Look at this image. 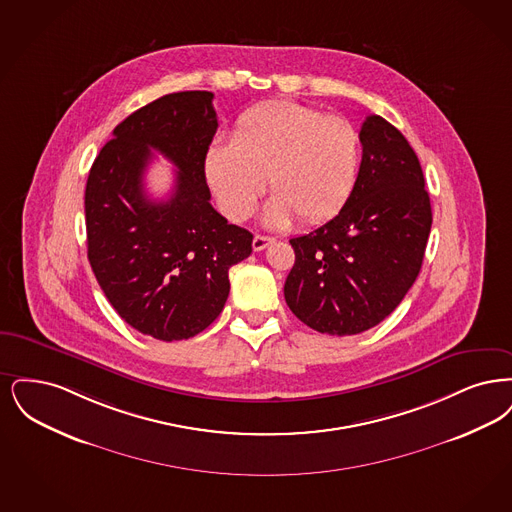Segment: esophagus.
<instances>
[{
	"label": "esophagus",
	"instance_id": "1",
	"mask_svg": "<svg viewBox=\"0 0 512 512\" xmlns=\"http://www.w3.org/2000/svg\"><path fill=\"white\" fill-rule=\"evenodd\" d=\"M275 239H271V237H266V235H256L254 237V241H252V248L256 250V252H260V250H264L266 246L271 245Z\"/></svg>",
	"mask_w": 512,
	"mask_h": 512
}]
</instances>
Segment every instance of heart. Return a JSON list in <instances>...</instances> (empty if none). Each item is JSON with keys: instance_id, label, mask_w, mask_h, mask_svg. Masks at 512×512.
<instances>
[{"instance_id": "obj_1", "label": "heart", "mask_w": 512, "mask_h": 512, "mask_svg": "<svg viewBox=\"0 0 512 512\" xmlns=\"http://www.w3.org/2000/svg\"><path fill=\"white\" fill-rule=\"evenodd\" d=\"M359 135L342 116L321 114L292 101L262 103L243 112L231 143L214 141L204 155V176L229 220H245L264 187L266 223L292 216L319 223L333 218L357 178Z\"/></svg>"}]
</instances>
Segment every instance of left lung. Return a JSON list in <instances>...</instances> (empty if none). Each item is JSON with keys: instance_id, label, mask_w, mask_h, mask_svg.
Returning a JSON list of instances; mask_svg holds the SVG:
<instances>
[{"instance_id": "8db88e82", "label": "left lung", "mask_w": 512, "mask_h": 512, "mask_svg": "<svg viewBox=\"0 0 512 512\" xmlns=\"http://www.w3.org/2000/svg\"><path fill=\"white\" fill-rule=\"evenodd\" d=\"M354 189L331 222L290 239V312L317 333L348 336L400 306L423 266L432 225L421 162L398 128L365 118Z\"/></svg>"}]
</instances>
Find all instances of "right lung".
Listing matches in <instances>:
<instances>
[{"instance_id":"add662e5","label":"right lung","mask_w":512,"mask_h":512,"mask_svg":"<svg viewBox=\"0 0 512 512\" xmlns=\"http://www.w3.org/2000/svg\"><path fill=\"white\" fill-rule=\"evenodd\" d=\"M210 91L170 93L120 122L89 170L88 260L112 308L135 331L174 342L202 333L229 296V267L252 233L210 204L204 155L218 130ZM178 168L166 201L144 193L152 149Z\"/></svg>"}]
</instances>
